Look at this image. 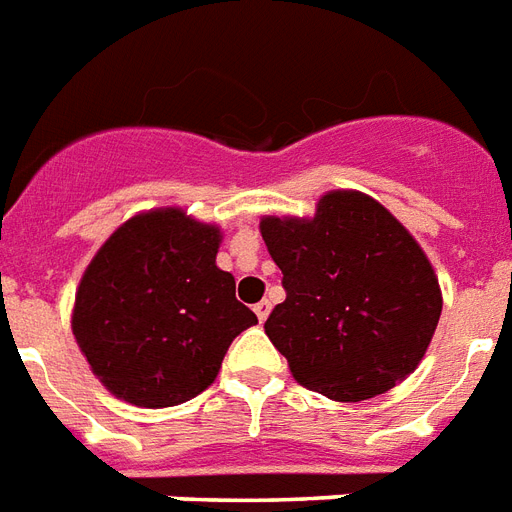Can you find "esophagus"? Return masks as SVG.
I'll use <instances>...</instances> for the list:
<instances>
[{
  "label": "esophagus",
  "mask_w": 512,
  "mask_h": 512,
  "mask_svg": "<svg viewBox=\"0 0 512 512\" xmlns=\"http://www.w3.org/2000/svg\"><path fill=\"white\" fill-rule=\"evenodd\" d=\"M255 314L260 322H265V319H268V314H271V300H260V303L255 306Z\"/></svg>",
  "instance_id": "1"
}]
</instances>
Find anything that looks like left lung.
Returning a JSON list of instances; mask_svg holds the SVG:
<instances>
[{
	"label": "left lung",
	"instance_id": "1",
	"mask_svg": "<svg viewBox=\"0 0 512 512\" xmlns=\"http://www.w3.org/2000/svg\"><path fill=\"white\" fill-rule=\"evenodd\" d=\"M260 233L287 292L265 335L300 386L360 403L416 370L443 298L427 255L384 206L335 190L314 220L265 217Z\"/></svg>",
	"mask_w": 512,
	"mask_h": 512
}]
</instances>
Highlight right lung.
I'll list each match as a JSON object with an SVG mask.
<instances>
[{
  "instance_id": "1",
  "label": "right lung",
  "mask_w": 512,
  "mask_h": 512,
  "mask_svg": "<svg viewBox=\"0 0 512 512\" xmlns=\"http://www.w3.org/2000/svg\"><path fill=\"white\" fill-rule=\"evenodd\" d=\"M220 230L179 209L136 214L88 265L72 330L109 392L142 408L201 395L257 317L217 268Z\"/></svg>"
}]
</instances>
